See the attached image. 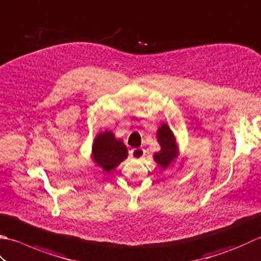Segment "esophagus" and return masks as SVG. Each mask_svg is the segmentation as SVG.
Wrapping results in <instances>:
<instances>
[{"label": "esophagus", "instance_id": "obj_1", "mask_svg": "<svg viewBox=\"0 0 261 261\" xmlns=\"http://www.w3.org/2000/svg\"><path fill=\"white\" fill-rule=\"evenodd\" d=\"M130 155L132 158H135V160H141V158L145 156V149L144 148H134V149L130 151Z\"/></svg>", "mask_w": 261, "mask_h": 261}]
</instances>
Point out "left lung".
Instances as JSON below:
<instances>
[{
	"instance_id": "8db88e82",
	"label": "left lung",
	"mask_w": 261,
	"mask_h": 261,
	"mask_svg": "<svg viewBox=\"0 0 261 261\" xmlns=\"http://www.w3.org/2000/svg\"><path fill=\"white\" fill-rule=\"evenodd\" d=\"M157 139L162 149L154 155V160L162 168H166L177 156V146L173 132L166 124L157 130Z\"/></svg>"
}]
</instances>
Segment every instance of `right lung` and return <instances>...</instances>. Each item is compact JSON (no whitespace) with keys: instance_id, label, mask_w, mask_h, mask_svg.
Instances as JSON below:
<instances>
[{"instance_id":"1","label":"right lung","mask_w":261,"mask_h":261,"mask_svg":"<svg viewBox=\"0 0 261 261\" xmlns=\"http://www.w3.org/2000/svg\"><path fill=\"white\" fill-rule=\"evenodd\" d=\"M127 157V149L122 140L115 139L112 131L100 132L93 145V160L100 168L110 172Z\"/></svg>"}]
</instances>
